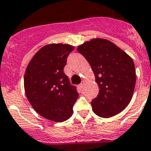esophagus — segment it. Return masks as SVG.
Segmentation results:
<instances>
[{
  "label": "esophagus",
  "mask_w": 151,
  "mask_h": 151,
  "mask_svg": "<svg viewBox=\"0 0 151 151\" xmlns=\"http://www.w3.org/2000/svg\"><path fill=\"white\" fill-rule=\"evenodd\" d=\"M84 83H85V82L83 81H82L81 83H80V87H81V88H83V86H84Z\"/></svg>",
  "instance_id": "obj_1"
}]
</instances>
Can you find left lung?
<instances>
[{
	"mask_svg": "<svg viewBox=\"0 0 151 151\" xmlns=\"http://www.w3.org/2000/svg\"><path fill=\"white\" fill-rule=\"evenodd\" d=\"M91 65L99 93L91 102L101 117H111L129 104L136 83L132 58L110 40L92 39L78 47Z\"/></svg>",
	"mask_w": 151,
	"mask_h": 151,
	"instance_id": "left-lung-1",
	"label": "left lung"
}]
</instances>
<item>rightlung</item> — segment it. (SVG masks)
Masks as SVG:
<instances>
[{
	"label": "right lung",
	"mask_w": 151,
	"mask_h": 151,
	"mask_svg": "<svg viewBox=\"0 0 151 151\" xmlns=\"http://www.w3.org/2000/svg\"><path fill=\"white\" fill-rule=\"evenodd\" d=\"M74 47L51 44L40 48L29 62L24 74L27 98L40 116L55 122L68 120L78 98L75 86L64 72Z\"/></svg>",
	"instance_id": "add662e5"
}]
</instances>
